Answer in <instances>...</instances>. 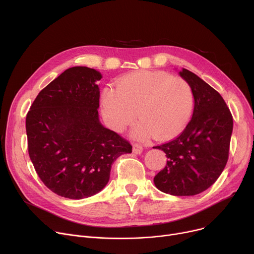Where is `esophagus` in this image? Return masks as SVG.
Masks as SVG:
<instances>
[{
    "label": "esophagus",
    "instance_id": "obj_1",
    "mask_svg": "<svg viewBox=\"0 0 254 254\" xmlns=\"http://www.w3.org/2000/svg\"><path fill=\"white\" fill-rule=\"evenodd\" d=\"M142 151H143V147L141 145H139V144L132 145V152H134L135 154H140V153H142Z\"/></svg>",
    "mask_w": 254,
    "mask_h": 254
}]
</instances>
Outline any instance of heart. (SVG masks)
I'll return each instance as SVG.
<instances>
[{"instance_id":"b5f03b06","label":"heart","mask_w":254,"mask_h":254,"mask_svg":"<svg viewBox=\"0 0 254 254\" xmlns=\"http://www.w3.org/2000/svg\"><path fill=\"white\" fill-rule=\"evenodd\" d=\"M192 108L189 82L166 72L132 73L117 80L115 89L107 87L102 93L104 116L114 129L124 130L138 113L141 122L131 130L137 140L154 136L164 141L176 136L189 123Z\"/></svg>"}]
</instances>
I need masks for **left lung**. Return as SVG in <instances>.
Segmentation results:
<instances>
[{"instance_id": "left-lung-1", "label": "left lung", "mask_w": 254, "mask_h": 254, "mask_svg": "<svg viewBox=\"0 0 254 254\" xmlns=\"http://www.w3.org/2000/svg\"><path fill=\"white\" fill-rule=\"evenodd\" d=\"M180 76L191 87L192 118L181 134L153 148L162 149L167 165L154 177L156 188L173 195H194L209 189L229 159L233 116L219 92L192 72Z\"/></svg>"}]
</instances>
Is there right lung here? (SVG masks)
<instances>
[{"label": "right lung", "instance_id": "obj_1", "mask_svg": "<svg viewBox=\"0 0 254 254\" xmlns=\"http://www.w3.org/2000/svg\"><path fill=\"white\" fill-rule=\"evenodd\" d=\"M102 75L73 66L44 87L26 114L31 161L51 191L73 199L91 196L108 183L115 159L130 143L99 122Z\"/></svg>", "mask_w": 254, "mask_h": 254}]
</instances>
